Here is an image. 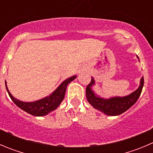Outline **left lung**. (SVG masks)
<instances>
[{
    "instance_id": "1",
    "label": "left lung",
    "mask_w": 153,
    "mask_h": 153,
    "mask_svg": "<svg viewBox=\"0 0 153 153\" xmlns=\"http://www.w3.org/2000/svg\"><path fill=\"white\" fill-rule=\"evenodd\" d=\"M143 77L140 79V85L137 90L125 97H115L109 99H104L95 96L91 90V86L94 84V80L92 78L90 84L86 87V96L89 103L99 111L109 116H117L126 111L137 101L143 87Z\"/></svg>"
}]
</instances>
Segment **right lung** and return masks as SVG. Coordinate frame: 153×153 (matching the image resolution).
Instances as JSON below:
<instances>
[{
	"label": "right lung",
	"instance_id": "right-lung-1",
	"mask_svg": "<svg viewBox=\"0 0 153 153\" xmlns=\"http://www.w3.org/2000/svg\"><path fill=\"white\" fill-rule=\"evenodd\" d=\"M75 78L76 76H72L65 80L51 96L33 102H24L18 100L17 99L13 97L10 93L7 87V84H6V88H7V93L10 97L18 107L31 115L41 117L45 116L49 112L55 110L60 105L64 98L68 84L73 81Z\"/></svg>",
	"mask_w": 153,
	"mask_h": 153
}]
</instances>
